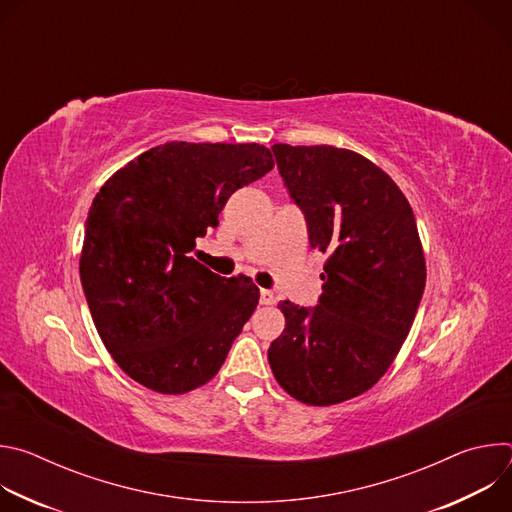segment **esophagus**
I'll list each match as a JSON object with an SVG mask.
<instances>
[{"label":"esophagus","instance_id":"34e87169","mask_svg":"<svg viewBox=\"0 0 512 512\" xmlns=\"http://www.w3.org/2000/svg\"><path fill=\"white\" fill-rule=\"evenodd\" d=\"M259 302H261L263 306H269V304H273V302H275L273 291H269V289H261V291H259Z\"/></svg>","mask_w":512,"mask_h":512}]
</instances>
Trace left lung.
Instances as JSON below:
<instances>
[{"instance_id": "obj_1", "label": "left lung", "mask_w": 512, "mask_h": 512, "mask_svg": "<svg viewBox=\"0 0 512 512\" xmlns=\"http://www.w3.org/2000/svg\"><path fill=\"white\" fill-rule=\"evenodd\" d=\"M308 239L328 253L312 308L279 302L283 332L267 350L277 383L302 403L334 405L369 391L415 320L425 259L413 210L373 162L334 145L271 148Z\"/></svg>"}]
</instances>
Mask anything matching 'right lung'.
Masks as SVG:
<instances>
[{
    "instance_id": "1",
    "label": "right lung",
    "mask_w": 512,
    "mask_h": 512,
    "mask_svg": "<svg viewBox=\"0 0 512 512\" xmlns=\"http://www.w3.org/2000/svg\"><path fill=\"white\" fill-rule=\"evenodd\" d=\"M269 170L259 143L170 141L117 170L95 196L81 283L105 348L139 385L182 395L223 367L259 287L212 273L192 251L231 194Z\"/></svg>"
}]
</instances>
